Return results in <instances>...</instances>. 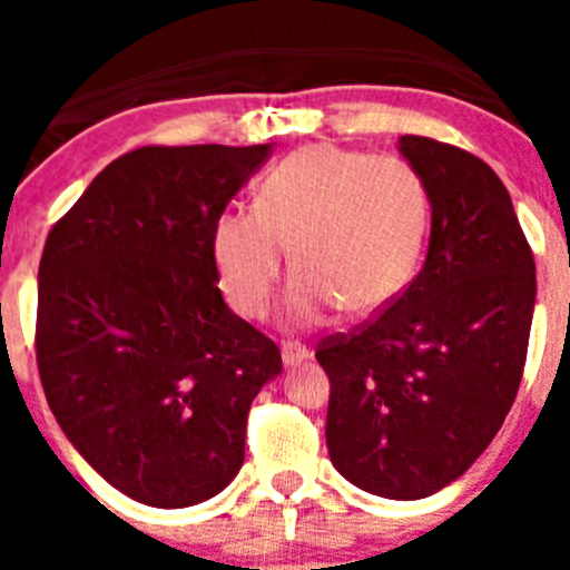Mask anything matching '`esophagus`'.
Here are the masks:
<instances>
[{
	"label": "esophagus",
	"mask_w": 570,
	"mask_h": 570,
	"mask_svg": "<svg viewBox=\"0 0 570 570\" xmlns=\"http://www.w3.org/2000/svg\"><path fill=\"white\" fill-rule=\"evenodd\" d=\"M308 356L311 351L305 345H296V342H285V345H282V362H285V367L299 365V362H305Z\"/></svg>",
	"instance_id": "1"
}]
</instances>
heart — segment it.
<instances>
[{
  "instance_id": "heart-1",
  "label": "heart",
  "mask_w": 570,
  "mask_h": 570,
  "mask_svg": "<svg viewBox=\"0 0 570 570\" xmlns=\"http://www.w3.org/2000/svg\"><path fill=\"white\" fill-rule=\"evenodd\" d=\"M425 225V185L405 159L311 145L265 174L254 208L216 216L210 256L230 308L262 320L291 248L299 276L285 311L314 328L340 308L367 316L394 302L414 274Z\"/></svg>"
}]
</instances>
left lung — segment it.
<instances>
[{
	"instance_id": "obj_1",
	"label": "left lung",
	"mask_w": 570,
	"mask_h": 570,
	"mask_svg": "<svg viewBox=\"0 0 570 570\" xmlns=\"http://www.w3.org/2000/svg\"><path fill=\"white\" fill-rule=\"evenodd\" d=\"M400 150L431 199L414 282L374 320L325 336L328 454L347 482L422 500L476 462L511 411L531 336L537 265L505 185L428 136Z\"/></svg>"
}]
</instances>
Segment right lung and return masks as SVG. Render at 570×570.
Instances as JSON below:
<instances>
[{"instance_id":"obj_1","label":"right lung","mask_w":570,"mask_h":570,"mask_svg":"<svg viewBox=\"0 0 570 570\" xmlns=\"http://www.w3.org/2000/svg\"><path fill=\"white\" fill-rule=\"evenodd\" d=\"M271 145H148L119 156L50 228L37 365L79 454L130 500L185 508L245 460L248 411L282 371L274 340L216 288V216Z\"/></svg>"}]
</instances>
